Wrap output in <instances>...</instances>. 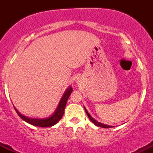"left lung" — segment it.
Returning a JSON list of instances; mask_svg holds the SVG:
<instances>
[{"instance_id": "1", "label": "left lung", "mask_w": 153, "mask_h": 153, "mask_svg": "<svg viewBox=\"0 0 153 153\" xmlns=\"http://www.w3.org/2000/svg\"><path fill=\"white\" fill-rule=\"evenodd\" d=\"M84 109H85V112H86V114H87L88 117V118L90 119V120H91V122H92L93 123H94L95 125L98 126V127H102V128H112V127H114L113 126L107 125V124H102V123H100V122H97V121L95 120V119H94V118H93L92 117H91V116L90 115V114H89L88 112V111H87L86 108H85V106H84Z\"/></svg>"}]
</instances>
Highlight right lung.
I'll return each mask as SVG.
<instances>
[{
    "label": "right lung",
    "instance_id": "1",
    "mask_svg": "<svg viewBox=\"0 0 153 153\" xmlns=\"http://www.w3.org/2000/svg\"><path fill=\"white\" fill-rule=\"evenodd\" d=\"M72 91H73V88L71 86H69L66 89L65 93L63 94L62 98H61L60 101H59L58 106H57V108L54 111V113L51 116H50V117H46V118H29V117H26V116L22 114L15 108V106L14 108L16 111V113L18 114L19 117H20L23 120L25 121L26 122L29 123V124H31V125L36 126V127H52V126H54V124H57V123L62 119L63 114H64L65 111V108L67 101H68L69 96H71Z\"/></svg>",
    "mask_w": 153,
    "mask_h": 153
}]
</instances>
